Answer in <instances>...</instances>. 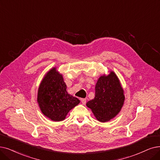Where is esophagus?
Segmentation results:
<instances>
[{"label":"esophagus","mask_w":160,"mask_h":160,"mask_svg":"<svg viewBox=\"0 0 160 160\" xmlns=\"http://www.w3.org/2000/svg\"><path fill=\"white\" fill-rule=\"evenodd\" d=\"M81 103L85 105L86 104V99L85 98H81Z\"/></svg>","instance_id":"obj_1"}]
</instances>
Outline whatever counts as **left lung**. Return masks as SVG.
I'll return each mask as SVG.
<instances>
[{"label":"left lung","instance_id":"1","mask_svg":"<svg viewBox=\"0 0 160 160\" xmlns=\"http://www.w3.org/2000/svg\"><path fill=\"white\" fill-rule=\"evenodd\" d=\"M125 102L123 88L113 71L101 75L95 87L94 98L87 103L100 122H107L120 112Z\"/></svg>","mask_w":160,"mask_h":160}]
</instances>
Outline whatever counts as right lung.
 I'll use <instances>...</instances> for the list:
<instances>
[{
    "instance_id": "right-lung-1",
    "label": "right lung",
    "mask_w": 160,
    "mask_h": 160,
    "mask_svg": "<svg viewBox=\"0 0 160 160\" xmlns=\"http://www.w3.org/2000/svg\"><path fill=\"white\" fill-rule=\"evenodd\" d=\"M67 87L56 67L44 75L38 88L37 102L44 116L53 121L64 120L80 100L68 93Z\"/></svg>"
}]
</instances>
